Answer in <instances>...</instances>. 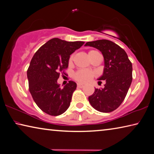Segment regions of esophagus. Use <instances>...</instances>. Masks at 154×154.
Instances as JSON below:
<instances>
[{
	"label": "esophagus",
	"mask_w": 154,
	"mask_h": 154,
	"mask_svg": "<svg viewBox=\"0 0 154 154\" xmlns=\"http://www.w3.org/2000/svg\"><path fill=\"white\" fill-rule=\"evenodd\" d=\"M77 87H78V88H82L83 87H84V85H83L82 84H80V83H78Z\"/></svg>",
	"instance_id": "1"
}]
</instances>
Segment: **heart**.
<instances>
[{
	"label": "heart",
	"mask_w": 154,
	"mask_h": 154,
	"mask_svg": "<svg viewBox=\"0 0 154 154\" xmlns=\"http://www.w3.org/2000/svg\"><path fill=\"white\" fill-rule=\"evenodd\" d=\"M95 52V51H94V50H91V51H90L89 52ZM72 60H73V56L72 55L69 59V63H72ZM93 76H94V73L90 71H87V70H85V69H80L74 74V79L75 80H77L78 82H81V83H87L89 81H90L91 79L93 78Z\"/></svg>",
	"instance_id": "b5f03b06"
}]
</instances>
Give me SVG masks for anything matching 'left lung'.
<instances>
[{
	"mask_svg": "<svg viewBox=\"0 0 154 154\" xmlns=\"http://www.w3.org/2000/svg\"><path fill=\"white\" fill-rule=\"evenodd\" d=\"M85 46L99 50L104 59V72L98 79L105 80L104 88L95 89L94 94L89 97V102L98 111L112 112L124 100L132 83V63L125 50L109 40L89 42Z\"/></svg>",
	"mask_w": 154,
	"mask_h": 154,
	"instance_id": "obj_1",
	"label": "left lung"
}]
</instances>
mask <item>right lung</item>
<instances>
[{"instance_id": "add662e5", "label": "right lung", "mask_w": 154, "mask_h": 154, "mask_svg": "<svg viewBox=\"0 0 154 154\" xmlns=\"http://www.w3.org/2000/svg\"><path fill=\"white\" fill-rule=\"evenodd\" d=\"M84 42H67L53 38L35 52L27 70L29 91L42 111L52 116L63 114L69 108L76 83L72 80L60 88V73L67 69L69 59Z\"/></svg>"}]
</instances>
